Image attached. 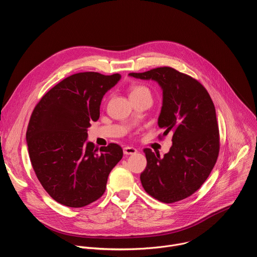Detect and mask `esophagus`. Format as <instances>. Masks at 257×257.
Segmentation results:
<instances>
[{"label":"esophagus","instance_id":"esophagus-1","mask_svg":"<svg viewBox=\"0 0 257 257\" xmlns=\"http://www.w3.org/2000/svg\"><path fill=\"white\" fill-rule=\"evenodd\" d=\"M123 153H124V155H126V156L135 155V154L137 153V150L134 149V148H131V146H126V148H124V150H123Z\"/></svg>","mask_w":257,"mask_h":257}]
</instances>
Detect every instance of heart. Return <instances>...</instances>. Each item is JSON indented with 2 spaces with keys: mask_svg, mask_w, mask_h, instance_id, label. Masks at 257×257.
<instances>
[{
  "mask_svg": "<svg viewBox=\"0 0 257 257\" xmlns=\"http://www.w3.org/2000/svg\"><path fill=\"white\" fill-rule=\"evenodd\" d=\"M140 93H149V94H151L150 89H149L148 87L143 86V85H136V86H134V87L131 88L130 95H133V94H140Z\"/></svg>",
  "mask_w": 257,
  "mask_h": 257,
  "instance_id": "1",
  "label": "heart"
}]
</instances>
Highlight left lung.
I'll return each mask as SVG.
<instances>
[{"instance_id": "left-lung-1", "label": "left lung", "mask_w": 257, "mask_h": 257, "mask_svg": "<svg viewBox=\"0 0 257 257\" xmlns=\"http://www.w3.org/2000/svg\"><path fill=\"white\" fill-rule=\"evenodd\" d=\"M129 76L159 83L163 105L158 124L164 136L173 134L164 158L144 150L148 165L140 175L141 184L165 203L187 198L200 188L217 160L219 135L213 102L202 84L171 67Z\"/></svg>"}]
</instances>
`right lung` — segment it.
Segmentation results:
<instances>
[{"label":"right lung","instance_id":"add662e5","mask_svg":"<svg viewBox=\"0 0 257 257\" xmlns=\"http://www.w3.org/2000/svg\"><path fill=\"white\" fill-rule=\"evenodd\" d=\"M120 79V74L77 73L54 86L33 109L26 132L30 162L44 189L63 205L82 207L97 200L123 157L116 143L98 153L87 141L103 95Z\"/></svg>","mask_w":257,"mask_h":257}]
</instances>
